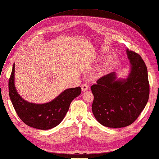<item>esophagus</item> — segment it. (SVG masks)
Segmentation results:
<instances>
[{"instance_id": "34e87169", "label": "esophagus", "mask_w": 159, "mask_h": 159, "mask_svg": "<svg viewBox=\"0 0 159 159\" xmlns=\"http://www.w3.org/2000/svg\"><path fill=\"white\" fill-rule=\"evenodd\" d=\"M88 89H89V85H87V84H84L81 85V89L83 91H85Z\"/></svg>"}]
</instances>
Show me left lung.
<instances>
[{"mask_svg": "<svg viewBox=\"0 0 159 159\" xmlns=\"http://www.w3.org/2000/svg\"><path fill=\"white\" fill-rule=\"evenodd\" d=\"M132 68L126 80H116L114 72L102 76L91 87L94 96L92 112L104 126L122 128L135 121L149 97L147 68L141 57L127 49Z\"/></svg>", "mask_w": 159, "mask_h": 159, "instance_id": "obj_1", "label": "left lung"}]
</instances>
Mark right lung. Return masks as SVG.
<instances>
[{
  "label": "right lung",
  "instance_id": "1",
  "mask_svg": "<svg viewBox=\"0 0 159 159\" xmlns=\"http://www.w3.org/2000/svg\"><path fill=\"white\" fill-rule=\"evenodd\" d=\"M14 67L8 81L10 100L19 118L26 125L39 129H49L57 126L66 114L70 103L81 94L80 87L66 89L52 101L45 104L27 102L16 91L14 86Z\"/></svg>",
  "mask_w": 159,
  "mask_h": 159
}]
</instances>
